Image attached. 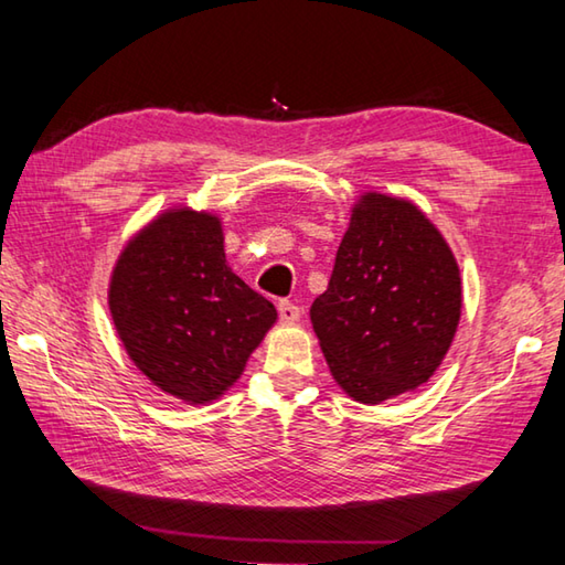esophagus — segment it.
<instances>
[{
  "mask_svg": "<svg viewBox=\"0 0 565 565\" xmlns=\"http://www.w3.org/2000/svg\"><path fill=\"white\" fill-rule=\"evenodd\" d=\"M279 319L284 323L299 321L301 319V309L296 303H291V301H279Z\"/></svg>",
  "mask_w": 565,
  "mask_h": 565,
  "instance_id": "esophagus-1",
  "label": "esophagus"
}]
</instances>
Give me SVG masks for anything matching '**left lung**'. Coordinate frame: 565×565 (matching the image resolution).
<instances>
[{
	"instance_id": "left-lung-1",
	"label": "left lung",
	"mask_w": 565,
	"mask_h": 565,
	"mask_svg": "<svg viewBox=\"0 0 565 565\" xmlns=\"http://www.w3.org/2000/svg\"><path fill=\"white\" fill-rule=\"evenodd\" d=\"M461 319V276L436 226L404 199L353 206L311 323L333 379L361 404L428 381Z\"/></svg>"
}]
</instances>
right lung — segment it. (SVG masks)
<instances>
[{
    "instance_id": "right-lung-1",
    "label": "right lung",
    "mask_w": 565,
    "mask_h": 565,
    "mask_svg": "<svg viewBox=\"0 0 565 565\" xmlns=\"http://www.w3.org/2000/svg\"><path fill=\"white\" fill-rule=\"evenodd\" d=\"M109 309L137 369L167 394L206 404L242 376L276 309L226 266L218 218L167 212L124 248Z\"/></svg>"
}]
</instances>
